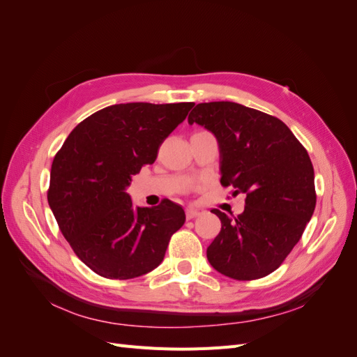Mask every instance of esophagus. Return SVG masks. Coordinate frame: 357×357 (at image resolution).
<instances>
[{"label": "esophagus", "instance_id": "obj_1", "mask_svg": "<svg viewBox=\"0 0 357 357\" xmlns=\"http://www.w3.org/2000/svg\"><path fill=\"white\" fill-rule=\"evenodd\" d=\"M197 215H199V210H197V208H186V219L188 220L195 219Z\"/></svg>", "mask_w": 357, "mask_h": 357}]
</instances>
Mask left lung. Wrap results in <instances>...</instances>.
I'll list each match as a JSON object with an SVG mask.
<instances>
[{
  "instance_id": "left-lung-1",
  "label": "left lung",
  "mask_w": 357,
  "mask_h": 357,
  "mask_svg": "<svg viewBox=\"0 0 357 357\" xmlns=\"http://www.w3.org/2000/svg\"><path fill=\"white\" fill-rule=\"evenodd\" d=\"M219 144L220 183L245 193L236 218L213 210L222 229L207 248L220 274L262 278L283 264L316 208L314 169L296 137L280 119L231 101L202 102L188 117Z\"/></svg>"
}]
</instances>
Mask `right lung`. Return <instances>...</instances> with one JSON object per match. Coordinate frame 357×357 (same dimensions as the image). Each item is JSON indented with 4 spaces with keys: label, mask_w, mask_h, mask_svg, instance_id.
<instances>
[{
    "label": "right lung",
    "mask_w": 357,
    "mask_h": 357,
    "mask_svg": "<svg viewBox=\"0 0 357 357\" xmlns=\"http://www.w3.org/2000/svg\"><path fill=\"white\" fill-rule=\"evenodd\" d=\"M193 102L114 104L75 126L53 159L47 201L74 253L93 273L128 280L155 269L186 220L169 199L137 207L126 188L152 165Z\"/></svg>",
    "instance_id": "1"
}]
</instances>
